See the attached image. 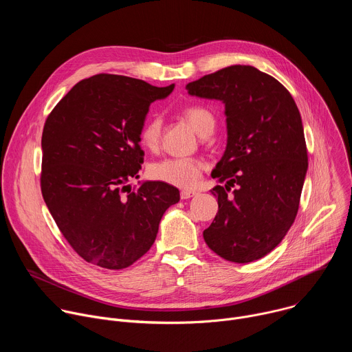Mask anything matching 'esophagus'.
<instances>
[{"instance_id": "esophagus-1", "label": "esophagus", "mask_w": 352, "mask_h": 352, "mask_svg": "<svg viewBox=\"0 0 352 352\" xmlns=\"http://www.w3.org/2000/svg\"><path fill=\"white\" fill-rule=\"evenodd\" d=\"M181 199H189V197H193L196 195V192L193 190H181Z\"/></svg>"}]
</instances>
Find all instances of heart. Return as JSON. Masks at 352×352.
<instances>
[{"instance_id": "heart-1", "label": "heart", "mask_w": 352, "mask_h": 352, "mask_svg": "<svg viewBox=\"0 0 352 352\" xmlns=\"http://www.w3.org/2000/svg\"><path fill=\"white\" fill-rule=\"evenodd\" d=\"M182 117L202 136L212 133L214 129V117L205 107H188L182 111ZM139 140L148 150H156L159 147L162 140L160 117H150L143 124L139 132ZM205 163L197 157H166L148 166V175L156 181L177 188H193L202 178Z\"/></svg>"}]
</instances>
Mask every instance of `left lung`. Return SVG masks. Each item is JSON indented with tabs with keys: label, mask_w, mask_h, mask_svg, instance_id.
Segmentation results:
<instances>
[{
	"label": "left lung",
	"mask_w": 352,
	"mask_h": 352,
	"mask_svg": "<svg viewBox=\"0 0 352 352\" xmlns=\"http://www.w3.org/2000/svg\"><path fill=\"white\" fill-rule=\"evenodd\" d=\"M186 90L221 100L227 116V147L212 173L223 184L210 190L219 212L204 238L226 261H258L281 242L298 213L308 170L299 110L277 79L250 65L205 75Z\"/></svg>",
	"instance_id": "left-lung-1"
}]
</instances>
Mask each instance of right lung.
<instances>
[{
	"instance_id": "add662e5",
	"label": "right lung",
	"mask_w": 352,
	"mask_h": 352,
	"mask_svg": "<svg viewBox=\"0 0 352 352\" xmlns=\"http://www.w3.org/2000/svg\"><path fill=\"white\" fill-rule=\"evenodd\" d=\"M166 87L111 74L78 82L50 113L41 136L40 186L57 227L87 263L120 270L153 245L164 212L179 200L173 185L146 181L139 132Z\"/></svg>"
}]
</instances>
